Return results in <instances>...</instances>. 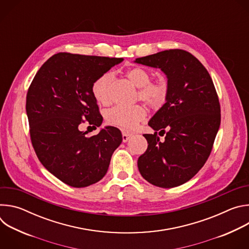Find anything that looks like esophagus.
<instances>
[{
  "label": "esophagus",
  "mask_w": 249,
  "mask_h": 249,
  "mask_svg": "<svg viewBox=\"0 0 249 249\" xmlns=\"http://www.w3.org/2000/svg\"><path fill=\"white\" fill-rule=\"evenodd\" d=\"M131 134H129L128 132H125V131H123L122 132V140H123V142L125 143V142H127L130 138H131Z\"/></svg>",
  "instance_id": "obj_1"
}]
</instances>
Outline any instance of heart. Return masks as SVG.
Returning <instances> with one entry per match:
<instances>
[{"label":"heart","mask_w":249,"mask_h":249,"mask_svg":"<svg viewBox=\"0 0 249 249\" xmlns=\"http://www.w3.org/2000/svg\"><path fill=\"white\" fill-rule=\"evenodd\" d=\"M127 78L139 88V97L152 107H160L165 101L167 87L161 82H152L151 73L142 67H134L127 71ZM113 74L105 72L97 77L91 86V92L99 104H108ZM146 117V110L142 105L114 106L105 112L107 124L123 130L134 129Z\"/></svg>","instance_id":"1"}]
</instances>
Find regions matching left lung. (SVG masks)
Returning a JSON list of instances; mask_svg holds the SVG:
<instances>
[{
	"mask_svg": "<svg viewBox=\"0 0 249 249\" xmlns=\"http://www.w3.org/2000/svg\"><path fill=\"white\" fill-rule=\"evenodd\" d=\"M135 63L159 68L167 78L165 103L149 121L147 151L138 159L141 175L161 188L179 186L207 161L221 124L219 97L210 74L191 53L170 49ZM166 134L160 141L157 135Z\"/></svg>",
	"mask_w": 249,
	"mask_h": 249,
	"instance_id": "1",
	"label": "left lung"
}]
</instances>
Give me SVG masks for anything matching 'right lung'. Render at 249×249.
<instances>
[{
	"label": "right lung",
	"mask_w": 249,
	"mask_h": 249,
	"mask_svg": "<svg viewBox=\"0 0 249 249\" xmlns=\"http://www.w3.org/2000/svg\"><path fill=\"white\" fill-rule=\"evenodd\" d=\"M122 61L57 53L41 66L28 89L25 107L33 149L43 166L67 185L82 188L99 181L121 144L122 134L115 127L87 136L80 125H101L91 86Z\"/></svg>",
	"instance_id": "add662e5"
}]
</instances>
